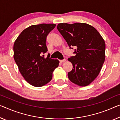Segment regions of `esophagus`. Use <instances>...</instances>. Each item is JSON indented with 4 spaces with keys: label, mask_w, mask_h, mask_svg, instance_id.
<instances>
[{
    "label": "esophagus",
    "mask_w": 120,
    "mask_h": 120,
    "mask_svg": "<svg viewBox=\"0 0 120 120\" xmlns=\"http://www.w3.org/2000/svg\"><path fill=\"white\" fill-rule=\"evenodd\" d=\"M60 63H63V62H65V61H66V60H65V59H64V60H60Z\"/></svg>",
    "instance_id": "34e87169"
}]
</instances>
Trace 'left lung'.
I'll list each match as a JSON object with an SVG mask.
<instances>
[{
  "instance_id": "left-lung-1",
  "label": "left lung",
  "mask_w": 120,
  "mask_h": 120,
  "mask_svg": "<svg viewBox=\"0 0 120 120\" xmlns=\"http://www.w3.org/2000/svg\"><path fill=\"white\" fill-rule=\"evenodd\" d=\"M57 28L70 48H77L75 56L68 58L73 65L68 72L69 79L78 86L88 85L97 78L105 62L104 40L94 27L87 23H62Z\"/></svg>"
}]
</instances>
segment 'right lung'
Segmentation results:
<instances>
[{
    "mask_svg": "<svg viewBox=\"0 0 120 120\" xmlns=\"http://www.w3.org/2000/svg\"><path fill=\"white\" fill-rule=\"evenodd\" d=\"M55 26L53 23L32 25L24 29L14 42V60L24 79L35 87L48 83L59 65L58 60L41 56L48 51L47 36Z\"/></svg>",
    "mask_w": 120,
    "mask_h": 120,
    "instance_id": "1",
    "label": "right lung"
}]
</instances>
